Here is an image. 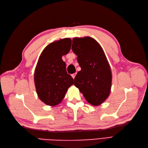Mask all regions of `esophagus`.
I'll list each match as a JSON object with an SVG mask.
<instances>
[{
	"label": "esophagus",
	"instance_id": "1",
	"mask_svg": "<svg viewBox=\"0 0 148 148\" xmlns=\"http://www.w3.org/2000/svg\"><path fill=\"white\" fill-rule=\"evenodd\" d=\"M76 75H77V73H73V74H71V77H72V78H73V79L75 78Z\"/></svg>",
	"mask_w": 148,
	"mask_h": 148
}]
</instances>
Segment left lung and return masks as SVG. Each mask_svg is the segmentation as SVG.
Wrapping results in <instances>:
<instances>
[{
    "label": "left lung",
    "mask_w": 148,
    "mask_h": 148,
    "mask_svg": "<svg viewBox=\"0 0 148 148\" xmlns=\"http://www.w3.org/2000/svg\"><path fill=\"white\" fill-rule=\"evenodd\" d=\"M71 49L82 70L74 78L89 104L97 106L109 97L112 86L110 66L100 44L91 37L74 38Z\"/></svg>",
    "instance_id": "1"
}]
</instances>
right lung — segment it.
Listing matches in <instances>:
<instances>
[{
	"label": "right lung",
	"mask_w": 148,
	"mask_h": 148,
	"mask_svg": "<svg viewBox=\"0 0 148 148\" xmlns=\"http://www.w3.org/2000/svg\"><path fill=\"white\" fill-rule=\"evenodd\" d=\"M71 40L62 39L47 45L40 56L34 71L37 95L47 106H55L62 102L73 79L67 73L62 56L68 53Z\"/></svg>",
	"instance_id": "right-lung-1"
}]
</instances>
